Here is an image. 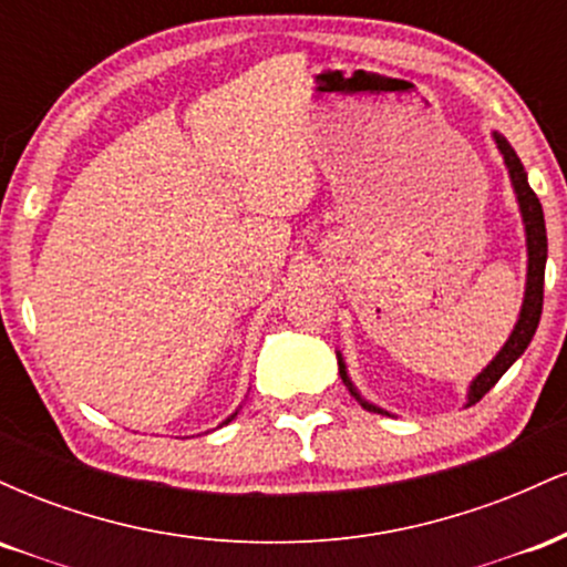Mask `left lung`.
Masks as SVG:
<instances>
[{
  "label": "left lung",
  "mask_w": 567,
  "mask_h": 567,
  "mask_svg": "<svg viewBox=\"0 0 567 567\" xmlns=\"http://www.w3.org/2000/svg\"><path fill=\"white\" fill-rule=\"evenodd\" d=\"M493 141H496V148L501 152V157H504L506 173H509V181L514 188V197H517V205H519V216H523L525 247H528V275H525V296H523V306H519L517 322H514L512 333L506 338L504 347L498 349V354L493 357V360L472 379L470 389H466V408L483 400V396L496 386L501 375H504L506 370L523 357V351L528 349L533 336H536L538 320H542V306H544L546 224H544L542 202H538L536 194H533V188L528 184V173H525L523 162H519L517 154H514L509 141H506L501 133H496V130H493ZM336 357H338V373H341V379L347 383L351 396H354L362 408L370 410V413L392 415L389 410L373 405V402H368L365 396L360 394V389H357L354 381L349 379V370H347V362H343L341 351H336Z\"/></svg>",
  "instance_id": "obj_1"
}]
</instances>
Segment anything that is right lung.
Returning a JSON list of instances; mask_svg holds the SVG:
<instances>
[{
	"mask_svg": "<svg viewBox=\"0 0 567 567\" xmlns=\"http://www.w3.org/2000/svg\"><path fill=\"white\" fill-rule=\"evenodd\" d=\"M234 415H237V410H234V413L229 415V419H226V421H224V424H229V421H234ZM224 424H220V426H224Z\"/></svg>",
	"mask_w": 567,
	"mask_h": 567,
	"instance_id": "right-lung-1",
	"label": "right lung"
}]
</instances>
